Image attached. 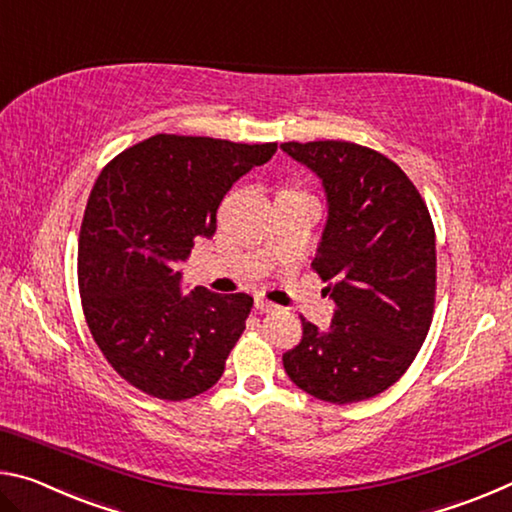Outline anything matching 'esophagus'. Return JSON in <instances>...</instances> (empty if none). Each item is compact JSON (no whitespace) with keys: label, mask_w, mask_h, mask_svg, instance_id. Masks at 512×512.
<instances>
[{"label":"esophagus","mask_w":512,"mask_h":512,"mask_svg":"<svg viewBox=\"0 0 512 512\" xmlns=\"http://www.w3.org/2000/svg\"><path fill=\"white\" fill-rule=\"evenodd\" d=\"M255 309L262 311V314H268V311H277V305H273V302H268L264 298H255Z\"/></svg>","instance_id":"34e87169"}]
</instances>
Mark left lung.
<instances>
[{"label":"left lung","instance_id":"obj_1","mask_svg":"<svg viewBox=\"0 0 512 512\" xmlns=\"http://www.w3.org/2000/svg\"><path fill=\"white\" fill-rule=\"evenodd\" d=\"M282 151L323 180L327 223L311 268L334 300L332 325L302 318L284 352L289 379L332 404L384 393L422 348L436 302V232L409 176L352 142H284Z\"/></svg>","mask_w":512,"mask_h":512}]
</instances>
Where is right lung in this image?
Here are the masks:
<instances>
[{
	"label": "right lung",
	"instance_id": "right-lung-1",
	"mask_svg": "<svg viewBox=\"0 0 512 512\" xmlns=\"http://www.w3.org/2000/svg\"><path fill=\"white\" fill-rule=\"evenodd\" d=\"M275 142L153 135L99 173L79 237V291L92 339L128 384L180 402L221 379L253 307L248 293L180 291L178 262L216 232L230 187Z\"/></svg>",
	"mask_w": 512,
	"mask_h": 512
}]
</instances>
